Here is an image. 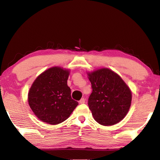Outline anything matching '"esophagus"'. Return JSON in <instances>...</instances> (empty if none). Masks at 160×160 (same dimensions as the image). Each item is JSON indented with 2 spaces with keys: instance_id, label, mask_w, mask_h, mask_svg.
I'll use <instances>...</instances> for the list:
<instances>
[{
  "instance_id": "1",
  "label": "esophagus",
  "mask_w": 160,
  "mask_h": 160,
  "mask_svg": "<svg viewBox=\"0 0 160 160\" xmlns=\"http://www.w3.org/2000/svg\"><path fill=\"white\" fill-rule=\"evenodd\" d=\"M85 99H84V98H82V99L79 101V103H80L81 104H83V103H85Z\"/></svg>"
}]
</instances>
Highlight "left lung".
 I'll return each mask as SVG.
<instances>
[{"label": "left lung", "mask_w": 160, "mask_h": 160, "mask_svg": "<svg viewBox=\"0 0 160 160\" xmlns=\"http://www.w3.org/2000/svg\"><path fill=\"white\" fill-rule=\"evenodd\" d=\"M92 93L88 105L94 119L108 126L122 121L132 102V93L121 77L109 69H101L88 74Z\"/></svg>", "instance_id": "8db88e82"}]
</instances>
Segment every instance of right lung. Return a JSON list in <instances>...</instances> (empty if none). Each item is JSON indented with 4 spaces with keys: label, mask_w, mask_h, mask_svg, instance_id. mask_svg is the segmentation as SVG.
<instances>
[{
    "label": "right lung",
    "mask_w": 160,
    "mask_h": 160,
    "mask_svg": "<svg viewBox=\"0 0 160 160\" xmlns=\"http://www.w3.org/2000/svg\"><path fill=\"white\" fill-rule=\"evenodd\" d=\"M69 72L61 67H52L33 82L28 95L32 111L43 122L57 125L69 117L78 102L71 98L67 85Z\"/></svg>",
    "instance_id": "1"
}]
</instances>
